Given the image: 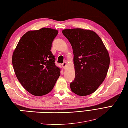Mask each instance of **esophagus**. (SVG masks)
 <instances>
[{
    "mask_svg": "<svg viewBox=\"0 0 128 128\" xmlns=\"http://www.w3.org/2000/svg\"><path fill=\"white\" fill-rule=\"evenodd\" d=\"M62 67H63L64 68H66V66H67V62H64L63 64H62Z\"/></svg>",
    "mask_w": 128,
    "mask_h": 128,
    "instance_id": "1",
    "label": "esophagus"
}]
</instances>
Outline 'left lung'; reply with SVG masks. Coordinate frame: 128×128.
<instances>
[{"mask_svg": "<svg viewBox=\"0 0 128 128\" xmlns=\"http://www.w3.org/2000/svg\"><path fill=\"white\" fill-rule=\"evenodd\" d=\"M63 34L72 45L75 78L70 84L72 92L79 96L94 92L106 78L110 56L97 34L82 28L66 29Z\"/></svg>", "mask_w": 128, "mask_h": 128, "instance_id": "left-lung-1", "label": "left lung"}]
</instances>
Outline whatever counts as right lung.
I'll use <instances>...</instances> for the list:
<instances>
[{"mask_svg": "<svg viewBox=\"0 0 128 128\" xmlns=\"http://www.w3.org/2000/svg\"><path fill=\"white\" fill-rule=\"evenodd\" d=\"M58 30L42 28L30 30L19 40L14 50L12 62L20 83L34 96L50 92L60 76V68L55 63L51 52Z\"/></svg>", "mask_w": 128, "mask_h": 128, "instance_id": "add662e5", "label": "right lung"}]
</instances>
